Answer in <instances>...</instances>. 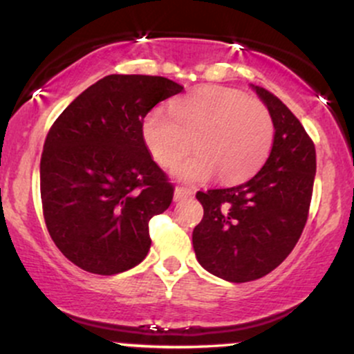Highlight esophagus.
I'll return each mask as SVG.
<instances>
[{
	"mask_svg": "<svg viewBox=\"0 0 354 354\" xmlns=\"http://www.w3.org/2000/svg\"><path fill=\"white\" fill-rule=\"evenodd\" d=\"M193 194V191L186 189V188H176L174 189V201H180V200H186Z\"/></svg>",
	"mask_w": 354,
	"mask_h": 354,
	"instance_id": "obj_1",
	"label": "esophagus"
}]
</instances>
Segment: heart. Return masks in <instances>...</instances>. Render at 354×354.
I'll return each mask as SVG.
<instances>
[{"label": "heart", "instance_id": "1", "mask_svg": "<svg viewBox=\"0 0 354 354\" xmlns=\"http://www.w3.org/2000/svg\"><path fill=\"white\" fill-rule=\"evenodd\" d=\"M143 141L158 165L171 168L193 146L194 156L176 166L185 181H205L218 173L223 183L251 176L265 163L274 124L259 100L225 86H201L174 100L168 113L151 109L141 124Z\"/></svg>", "mask_w": 354, "mask_h": 354}]
</instances>
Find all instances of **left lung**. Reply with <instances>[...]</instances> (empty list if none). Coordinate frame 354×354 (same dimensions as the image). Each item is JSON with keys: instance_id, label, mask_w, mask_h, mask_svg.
I'll use <instances>...</instances> for the list:
<instances>
[{"instance_id": "obj_1", "label": "left lung", "mask_w": 354, "mask_h": 354, "mask_svg": "<svg viewBox=\"0 0 354 354\" xmlns=\"http://www.w3.org/2000/svg\"><path fill=\"white\" fill-rule=\"evenodd\" d=\"M274 124L271 153L251 180L198 191L205 214L193 231L198 261L218 278L246 283L279 266L306 225L316 174L315 143L290 108L253 86Z\"/></svg>"}]
</instances>
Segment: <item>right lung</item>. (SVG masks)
<instances>
[{
	"mask_svg": "<svg viewBox=\"0 0 354 354\" xmlns=\"http://www.w3.org/2000/svg\"><path fill=\"white\" fill-rule=\"evenodd\" d=\"M181 91L163 76H104L48 131L39 165L44 223L81 270L123 273L148 254L149 219L169 208L174 188L146 148L141 124Z\"/></svg>",
	"mask_w": 354,
	"mask_h": 354,
	"instance_id": "obj_1",
	"label": "right lung"
}]
</instances>
